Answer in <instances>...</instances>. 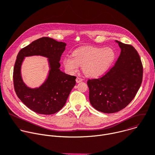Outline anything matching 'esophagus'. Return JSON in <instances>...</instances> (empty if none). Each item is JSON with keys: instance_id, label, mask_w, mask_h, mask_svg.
<instances>
[{"instance_id": "esophagus-1", "label": "esophagus", "mask_w": 155, "mask_h": 155, "mask_svg": "<svg viewBox=\"0 0 155 155\" xmlns=\"http://www.w3.org/2000/svg\"><path fill=\"white\" fill-rule=\"evenodd\" d=\"M83 81V79L81 78H80V77H77V78H76V82H77V83H80V82H81V81Z\"/></svg>"}]
</instances>
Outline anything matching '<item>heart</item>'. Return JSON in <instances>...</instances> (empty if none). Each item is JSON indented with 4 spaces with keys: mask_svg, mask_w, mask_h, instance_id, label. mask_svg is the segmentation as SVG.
<instances>
[{
    "mask_svg": "<svg viewBox=\"0 0 155 155\" xmlns=\"http://www.w3.org/2000/svg\"><path fill=\"white\" fill-rule=\"evenodd\" d=\"M116 58V54L111 48L86 46L75 50L72 56H66L63 59V63L70 73L77 72L80 65L85 75L97 77L107 71Z\"/></svg>",
    "mask_w": 155,
    "mask_h": 155,
    "instance_id": "obj_1",
    "label": "heart"
}]
</instances>
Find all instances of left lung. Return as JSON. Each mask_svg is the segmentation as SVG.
<instances>
[{
  "instance_id": "1",
  "label": "left lung",
  "mask_w": 155,
  "mask_h": 155,
  "mask_svg": "<svg viewBox=\"0 0 155 155\" xmlns=\"http://www.w3.org/2000/svg\"><path fill=\"white\" fill-rule=\"evenodd\" d=\"M115 42L120 54L114 66L101 78L87 81L91 106L104 113H114L127 106L141 86L143 78L141 59L135 49Z\"/></svg>"
}]
</instances>
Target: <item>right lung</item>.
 <instances>
[{"label": "right lung", "mask_w": 155, "mask_h": 155, "mask_svg": "<svg viewBox=\"0 0 155 155\" xmlns=\"http://www.w3.org/2000/svg\"><path fill=\"white\" fill-rule=\"evenodd\" d=\"M66 44L52 38H39L18 52L13 68V84L19 99L29 109L41 114H53L65 104L76 84V77L62 72L59 61ZM39 55L48 58L50 70L45 81L39 87L30 88L24 83L21 73L26 57Z\"/></svg>", "instance_id": "add662e5"}]
</instances>
